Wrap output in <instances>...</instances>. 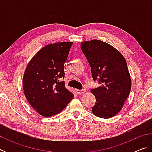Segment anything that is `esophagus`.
Instances as JSON below:
<instances>
[{
	"instance_id": "esophagus-1",
	"label": "esophagus",
	"mask_w": 152,
	"mask_h": 152,
	"mask_svg": "<svg viewBox=\"0 0 152 152\" xmlns=\"http://www.w3.org/2000/svg\"><path fill=\"white\" fill-rule=\"evenodd\" d=\"M85 91L84 90H76V92L78 94H82L85 93Z\"/></svg>"
}]
</instances>
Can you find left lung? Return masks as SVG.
I'll use <instances>...</instances> for the list:
<instances>
[{
  "label": "left lung",
  "instance_id": "left-lung-1",
  "mask_svg": "<svg viewBox=\"0 0 152 152\" xmlns=\"http://www.w3.org/2000/svg\"><path fill=\"white\" fill-rule=\"evenodd\" d=\"M80 45L92 78L101 84L91 91L96 98L92 112L98 117L109 119L122 109L130 93L132 79L127 62L117 49L102 41H85Z\"/></svg>",
  "mask_w": 152,
  "mask_h": 152
}]
</instances>
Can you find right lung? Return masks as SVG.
Here are the masks:
<instances>
[{
  "label": "right lung",
  "mask_w": 152,
  "mask_h": 152,
  "mask_svg": "<svg viewBox=\"0 0 152 152\" xmlns=\"http://www.w3.org/2000/svg\"><path fill=\"white\" fill-rule=\"evenodd\" d=\"M72 42L48 44L27 64L23 78L25 96L40 115L50 117L60 113L74 94L65 87L64 65Z\"/></svg>",
  "instance_id": "right-lung-1"
}]
</instances>
